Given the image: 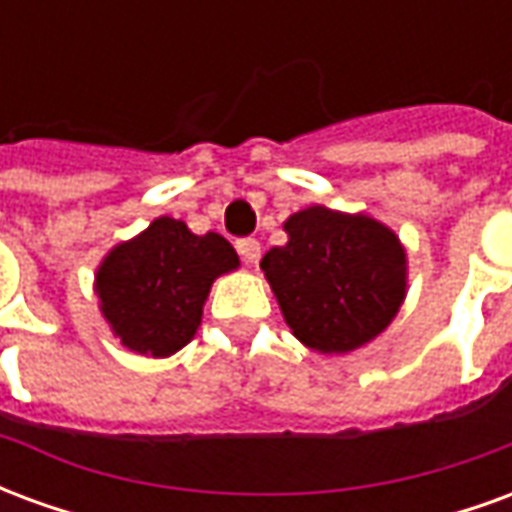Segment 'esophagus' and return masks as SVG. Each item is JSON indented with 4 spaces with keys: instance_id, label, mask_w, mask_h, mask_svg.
<instances>
[{
    "instance_id": "esophagus-1",
    "label": "esophagus",
    "mask_w": 512,
    "mask_h": 512,
    "mask_svg": "<svg viewBox=\"0 0 512 512\" xmlns=\"http://www.w3.org/2000/svg\"><path fill=\"white\" fill-rule=\"evenodd\" d=\"M235 249H238V255L244 257L246 266H255L257 260H260V244H257L255 238H241L235 244Z\"/></svg>"
}]
</instances>
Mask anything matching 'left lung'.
Here are the masks:
<instances>
[{
	"mask_svg": "<svg viewBox=\"0 0 512 512\" xmlns=\"http://www.w3.org/2000/svg\"><path fill=\"white\" fill-rule=\"evenodd\" d=\"M260 260L293 337L323 356L373 343L406 301V246L367 213L310 205Z\"/></svg>",
	"mask_w": 512,
	"mask_h": 512,
	"instance_id": "left-lung-1",
	"label": "left lung"
}]
</instances>
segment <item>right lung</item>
Returning <instances> with one entry per match:
<instances>
[{"instance_id": "right-lung-1", "label": "right lung", "mask_w": 512, "mask_h": 512, "mask_svg": "<svg viewBox=\"0 0 512 512\" xmlns=\"http://www.w3.org/2000/svg\"><path fill=\"white\" fill-rule=\"evenodd\" d=\"M238 266L227 238L158 216L106 252L93 285L98 310L128 351L164 359L194 340L211 285Z\"/></svg>"}]
</instances>
